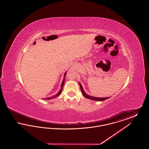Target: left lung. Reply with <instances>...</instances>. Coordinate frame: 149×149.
Wrapping results in <instances>:
<instances>
[{"label": "left lung", "mask_w": 149, "mask_h": 149, "mask_svg": "<svg viewBox=\"0 0 149 149\" xmlns=\"http://www.w3.org/2000/svg\"><path fill=\"white\" fill-rule=\"evenodd\" d=\"M79 85H80V89H81V92L82 93L84 97H85V98H88V99H91V100H97V101H103L106 99L109 98V97H107V98H98V97H93V96H90L89 95H88L86 93L84 92L83 88V86L81 84H80V83H79Z\"/></svg>", "instance_id": "1"}]
</instances>
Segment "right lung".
Masks as SVG:
<instances>
[{"label":"right lung","mask_w":149,"mask_h":149,"mask_svg":"<svg viewBox=\"0 0 149 149\" xmlns=\"http://www.w3.org/2000/svg\"><path fill=\"white\" fill-rule=\"evenodd\" d=\"M66 72H65V74H64V79H63V82H62V83H61V89H60V90L59 91V92L57 93L56 95H53V96H51V97H48V98H43V99H45V100H50V99H53V98H56L57 97H58V96L61 94L62 91H63V88L64 83H65V76H66Z\"/></svg>","instance_id":"right-lung-1"}]
</instances>
